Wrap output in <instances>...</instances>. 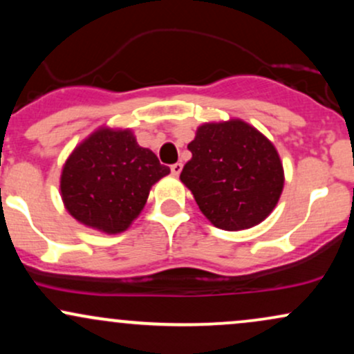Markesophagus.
<instances>
[{
  "label": "esophagus",
  "instance_id": "34e87169",
  "mask_svg": "<svg viewBox=\"0 0 354 354\" xmlns=\"http://www.w3.org/2000/svg\"><path fill=\"white\" fill-rule=\"evenodd\" d=\"M181 169H183V165H181V163H174V165H171V173H173V176H180Z\"/></svg>",
  "mask_w": 354,
  "mask_h": 354
}]
</instances>
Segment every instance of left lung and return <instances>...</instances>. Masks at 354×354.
Returning a JSON list of instances; mask_svg holds the SVG:
<instances>
[{
  "instance_id": "8db88e82",
  "label": "left lung",
  "mask_w": 354,
  "mask_h": 354,
  "mask_svg": "<svg viewBox=\"0 0 354 354\" xmlns=\"http://www.w3.org/2000/svg\"><path fill=\"white\" fill-rule=\"evenodd\" d=\"M180 174L201 213L219 230L253 228L270 216L284 186L274 145L246 121L205 123Z\"/></svg>"
}]
</instances>
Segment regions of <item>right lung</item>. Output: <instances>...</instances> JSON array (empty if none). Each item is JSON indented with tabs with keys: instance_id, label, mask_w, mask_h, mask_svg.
Returning <instances> with one entry per match:
<instances>
[{
	"instance_id": "add662e5",
	"label": "right lung",
	"mask_w": 354,
	"mask_h": 354,
	"mask_svg": "<svg viewBox=\"0 0 354 354\" xmlns=\"http://www.w3.org/2000/svg\"><path fill=\"white\" fill-rule=\"evenodd\" d=\"M169 174L131 129L93 131L73 149L59 178L61 200L76 221L101 233H123L143 211L154 183Z\"/></svg>"
}]
</instances>
